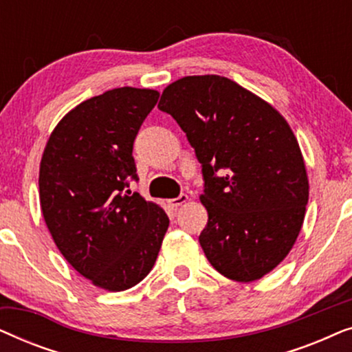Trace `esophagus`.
Instances as JSON below:
<instances>
[{"label":"esophagus","instance_id":"1","mask_svg":"<svg viewBox=\"0 0 352 352\" xmlns=\"http://www.w3.org/2000/svg\"><path fill=\"white\" fill-rule=\"evenodd\" d=\"M187 200H189V195H187V194H181L179 197H177V199H171V200H168V205H170L171 208H177V206L184 205Z\"/></svg>","mask_w":352,"mask_h":352}]
</instances>
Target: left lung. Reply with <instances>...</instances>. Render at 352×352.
I'll return each instance as SVG.
<instances>
[{
	"label": "left lung",
	"mask_w": 352,
	"mask_h": 352,
	"mask_svg": "<svg viewBox=\"0 0 352 352\" xmlns=\"http://www.w3.org/2000/svg\"><path fill=\"white\" fill-rule=\"evenodd\" d=\"M158 109L176 120L201 163L208 224L199 242L211 266L235 282L266 276L295 245L309 199L290 124L219 75L176 80L163 89ZM219 169L223 177L215 175Z\"/></svg>",
	"instance_id": "left-lung-1"
}]
</instances>
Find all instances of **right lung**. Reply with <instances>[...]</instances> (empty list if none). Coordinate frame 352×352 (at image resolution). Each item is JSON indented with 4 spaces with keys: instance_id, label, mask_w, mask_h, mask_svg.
Listing matches in <instances>:
<instances>
[{
    "instance_id": "right-lung-1",
    "label": "right lung",
    "mask_w": 352,
    "mask_h": 352,
    "mask_svg": "<svg viewBox=\"0 0 352 352\" xmlns=\"http://www.w3.org/2000/svg\"><path fill=\"white\" fill-rule=\"evenodd\" d=\"M160 93L115 88L72 109L52 129L40 163V205L51 237L75 271L109 292L152 271L170 219L139 194L133 142Z\"/></svg>"
}]
</instances>
